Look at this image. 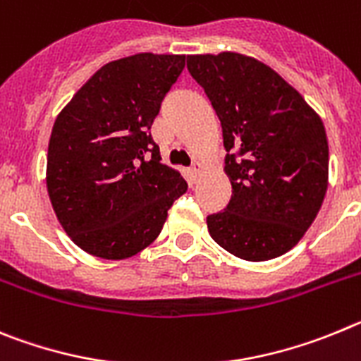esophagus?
Here are the masks:
<instances>
[{
    "instance_id": "1",
    "label": "esophagus",
    "mask_w": 361,
    "mask_h": 361,
    "mask_svg": "<svg viewBox=\"0 0 361 361\" xmlns=\"http://www.w3.org/2000/svg\"><path fill=\"white\" fill-rule=\"evenodd\" d=\"M200 169H201V165L197 164V161H194V164L190 165V171H192L194 174H197V173H200Z\"/></svg>"
}]
</instances>
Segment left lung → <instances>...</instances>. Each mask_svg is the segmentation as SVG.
<instances>
[{
  "instance_id": "8db88e82",
  "label": "left lung",
  "mask_w": 361,
  "mask_h": 361,
  "mask_svg": "<svg viewBox=\"0 0 361 361\" xmlns=\"http://www.w3.org/2000/svg\"><path fill=\"white\" fill-rule=\"evenodd\" d=\"M223 129L232 197L207 217L214 241L245 261L290 252L322 207L329 147L322 120L261 61L233 51L188 55Z\"/></svg>"
}]
</instances>
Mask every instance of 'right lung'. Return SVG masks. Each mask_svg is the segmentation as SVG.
Returning <instances> with one entry per match:
<instances>
[{
  "instance_id": "obj_1",
  "label": "right lung",
  "mask_w": 361,
  "mask_h": 361,
  "mask_svg": "<svg viewBox=\"0 0 361 361\" xmlns=\"http://www.w3.org/2000/svg\"><path fill=\"white\" fill-rule=\"evenodd\" d=\"M185 55L136 54L100 68L59 113L47 185L57 219L79 248L128 259L160 235L187 181L161 165L151 126Z\"/></svg>"
}]
</instances>
